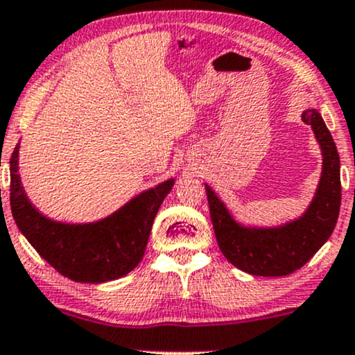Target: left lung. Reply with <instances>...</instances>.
Instances as JSON below:
<instances>
[{
    "label": "left lung",
    "mask_w": 355,
    "mask_h": 355,
    "mask_svg": "<svg viewBox=\"0 0 355 355\" xmlns=\"http://www.w3.org/2000/svg\"><path fill=\"white\" fill-rule=\"evenodd\" d=\"M322 149V174L311 206L299 219L279 227H244L206 184L212 227L220 252L237 269L252 276L279 277L301 269L334 231L340 209V161L336 143L318 110H306Z\"/></svg>",
    "instance_id": "8db88e82"
}]
</instances>
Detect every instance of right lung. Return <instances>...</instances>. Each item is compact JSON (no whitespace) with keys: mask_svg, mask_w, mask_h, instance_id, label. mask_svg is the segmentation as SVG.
I'll return each instance as SVG.
<instances>
[{"mask_svg":"<svg viewBox=\"0 0 355 355\" xmlns=\"http://www.w3.org/2000/svg\"><path fill=\"white\" fill-rule=\"evenodd\" d=\"M16 146L10 159V204L16 226L43 259L76 282L114 281L143 259L153 220L174 179L144 191L98 223L64 224L44 218L29 202L18 174Z\"/></svg>","mask_w":355,"mask_h":355,"instance_id":"add662e5","label":"right lung"}]
</instances>
